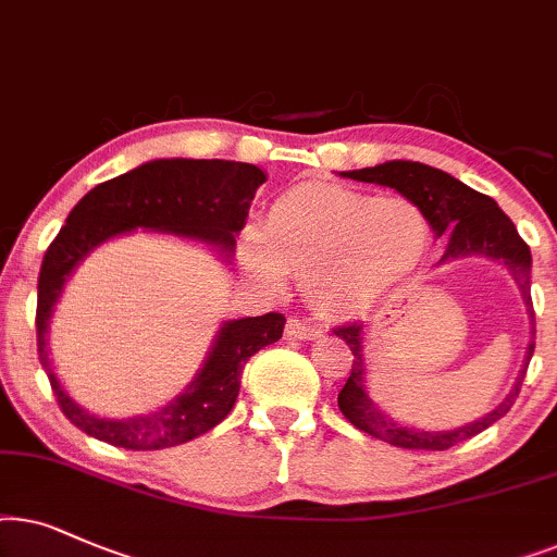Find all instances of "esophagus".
<instances>
[{
    "label": "esophagus",
    "mask_w": 557,
    "mask_h": 557,
    "mask_svg": "<svg viewBox=\"0 0 557 557\" xmlns=\"http://www.w3.org/2000/svg\"><path fill=\"white\" fill-rule=\"evenodd\" d=\"M285 333L290 338H300V341H310V338H315L318 331L315 325H310L308 321H302V318H287V325H285Z\"/></svg>",
    "instance_id": "1"
}]
</instances>
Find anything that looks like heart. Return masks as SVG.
Here are the masks:
<instances>
[{
    "label": "heart",
    "mask_w": 557,
    "mask_h": 557,
    "mask_svg": "<svg viewBox=\"0 0 557 557\" xmlns=\"http://www.w3.org/2000/svg\"><path fill=\"white\" fill-rule=\"evenodd\" d=\"M428 242V219L410 198L300 185L270 206L262 232L244 234L242 259L270 285L283 270L300 274L321 313L344 315L380 306L403 287Z\"/></svg>",
    "instance_id": "b5f03b06"
}]
</instances>
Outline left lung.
Instances as JSON below:
<instances>
[{
    "label": "left lung",
    "instance_id": "8db88e82",
    "mask_svg": "<svg viewBox=\"0 0 557 557\" xmlns=\"http://www.w3.org/2000/svg\"><path fill=\"white\" fill-rule=\"evenodd\" d=\"M344 177L361 183H376L387 185L410 198L425 213L430 228L435 236L448 239V249L443 259H458V257H488L494 262H504L511 277L520 285L524 306H528L530 315V344L528 354H524V364L517 374L515 387L492 412L484 418L469 422V425L454 428V430H420L405 422H395L389 414H384L372 399H369L364 382H367V364H364V323H346L333 329L338 338H344L348 348H351V374L338 392V407L344 418L351 422L354 428L364 430V433L374 435L384 443H392L397 448H412V450H448L456 443H463L479 435L481 430L494 425L496 420L504 418L515 405L517 395H520L524 374H528L530 359L535 354V310H532L530 298V270H532V255L530 247L517 234L511 219L496 206L494 198L484 196V193L469 188V185L456 181L454 175L443 173L438 168L422 165V162L410 160H392L382 162L374 168L348 170L341 173Z\"/></svg>",
    "mask_w": 557,
    "mask_h": 557
}]
</instances>
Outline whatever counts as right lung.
<instances>
[{
    "label": "right lung",
    "instance_id": "right-lung-1",
    "mask_svg": "<svg viewBox=\"0 0 557 557\" xmlns=\"http://www.w3.org/2000/svg\"><path fill=\"white\" fill-rule=\"evenodd\" d=\"M267 175L257 165L232 160H152L96 185L69 213L65 226L42 257L37 277V356L65 418L91 438L129 450L181 446L209 433L232 412L242 369L259 348L283 338L285 315L267 313L221 325L209 359L188 387L165 407L127 420L96 418L69 397L48 356V323L65 280L99 244L135 228H152L211 244L232 259L236 234L247 221L251 198Z\"/></svg>",
    "mask_w": 557,
    "mask_h": 557
}]
</instances>
